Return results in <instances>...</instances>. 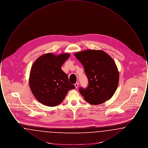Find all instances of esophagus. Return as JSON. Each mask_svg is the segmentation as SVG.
I'll list each match as a JSON object with an SVG mask.
<instances>
[{"instance_id":"1","label":"esophagus","mask_w":148,"mask_h":148,"mask_svg":"<svg viewBox=\"0 0 148 148\" xmlns=\"http://www.w3.org/2000/svg\"><path fill=\"white\" fill-rule=\"evenodd\" d=\"M74 85H75V88H77V87H78V86H79V83H78V82H77L74 84Z\"/></svg>"}]
</instances>
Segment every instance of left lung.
Wrapping results in <instances>:
<instances>
[{"label":"left lung","instance_id":"left-lung-1","mask_svg":"<svg viewBox=\"0 0 148 148\" xmlns=\"http://www.w3.org/2000/svg\"><path fill=\"white\" fill-rule=\"evenodd\" d=\"M82 64L89 84L80 87V93L92 105H98L111 98L116 91L119 74L113 59L103 50H86L74 54Z\"/></svg>","mask_w":148,"mask_h":148}]
</instances>
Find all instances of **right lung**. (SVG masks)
Listing matches in <instances>:
<instances>
[{
	"instance_id": "obj_1",
	"label": "right lung",
	"mask_w": 148,
	"mask_h": 148,
	"mask_svg": "<svg viewBox=\"0 0 148 148\" xmlns=\"http://www.w3.org/2000/svg\"><path fill=\"white\" fill-rule=\"evenodd\" d=\"M70 56L68 53L58 56L47 53L38 58L32 65L29 86L35 98L42 104L55 106L60 104L68 92L75 87L69 82L61 66Z\"/></svg>"
}]
</instances>
